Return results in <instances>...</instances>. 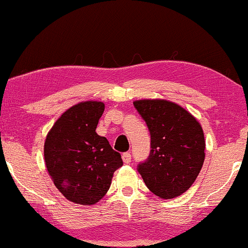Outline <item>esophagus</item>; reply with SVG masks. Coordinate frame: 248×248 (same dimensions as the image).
Returning <instances> with one entry per match:
<instances>
[{"instance_id": "obj_1", "label": "esophagus", "mask_w": 248, "mask_h": 248, "mask_svg": "<svg viewBox=\"0 0 248 248\" xmlns=\"http://www.w3.org/2000/svg\"><path fill=\"white\" fill-rule=\"evenodd\" d=\"M122 158H123V162L125 164H129L131 162V155H130V153H124L122 155Z\"/></svg>"}]
</instances>
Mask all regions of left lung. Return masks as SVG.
I'll list each match as a JSON object with an SVG mask.
<instances>
[{"label": "left lung", "instance_id": "obj_1", "mask_svg": "<svg viewBox=\"0 0 248 248\" xmlns=\"http://www.w3.org/2000/svg\"><path fill=\"white\" fill-rule=\"evenodd\" d=\"M134 105L151 135L150 156L138 166L143 181L161 199L182 195L203 166L206 140L201 124L170 100L140 99Z\"/></svg>", "mask_w": 248, "mask_h": 248}]
</instances>
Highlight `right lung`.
Returning a JSON list of instances; mask_svg holds the SVG:
<instances>
[{
	"mask_svg": "<svg viewBox=\"0 0 248 248\" xmlns=\"http://www.w3.org/2000/svg\"><path fill=\"white\" fill-rule=\"evenodd\" d=\"M105 105L87 100L71 106L47 134L44 146L47 171L68 201L97 203L108 193L113 172L123 166L121 154L95 132Z\"/></svg>",
	"mask_w": 248,
	"mask_h": 248,
	"instance_id": "1",
	"label": "right lung"
}]
</instances>
